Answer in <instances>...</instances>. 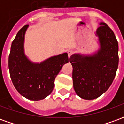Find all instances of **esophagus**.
I'll return each mask as SVG.
<instances>
[{"instance_id":"obj_1","label":"esophagus","mask_w":124,"mask_h":124,"mask_svg":"<svg viewBox=\"0 0 124 124\" xmlns=\"http://www.w3.org/2000/svg\"><path fill=\"white\" fill-rule=\"evenodd\" d=\"M67 52H68V57H69V58H70V57L73 54V51L72 50H68Z\"/></svg>"}]
</instances>
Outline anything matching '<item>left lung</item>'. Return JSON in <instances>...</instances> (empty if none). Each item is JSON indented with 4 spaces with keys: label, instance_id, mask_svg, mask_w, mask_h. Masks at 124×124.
Listing matches in <instances>:
<instances>
[{
    "label": "left lung",
    "instance_id": "obj_1",
    "mask_svg": "<svg viewBox=\"0 0 124 124\" xmlns=\"http://www.w3.org/2000/svg\"><path fill=\"white\" fill-rule=\"evenodd\" d=\"M96 31L100 49L93 55L74 54L70 58L73 67V86L78 96L85 100L98 98L108 90L118 67V42L106 23Z\"/></svg>",
    "mask_w": 124,
    "mask_h": 124
}]
</instances>
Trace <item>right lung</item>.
Listing matches in <instances>:
<instances>
[{
	"instance_id": "1",
	"label": "right lung",
	"mask_w": 124,
	"mask_h": 124,
	"mask_svg": "<svg viewBox=\"0 0 124 124\" xmlns=\"http://www.w3.org/2000/svg\"><path fill=\"white\" fill-rule=\"evenodd\" d=\"M28 25L18 31L12 41L8 56V68L13 85L26 98L38 101L50 95L54 80L63 65L70 60L67 53L49 58L40 63H34L24 52V34Z\"/></svg>"
}]
</instances>
